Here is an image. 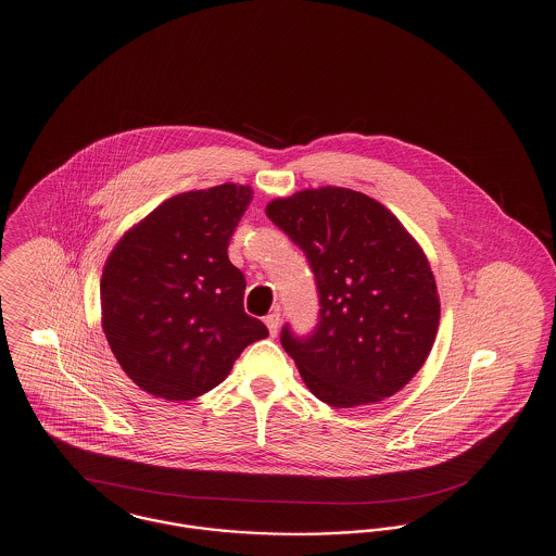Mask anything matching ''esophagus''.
Listing matches in <instances>:
<instances>
[{
    "label": "esophagus",
    "instance_id": "obj_1",
    "mask_svg": "<svg viewBox=\"0 0 556 556\" xmlns=\"http://www.w3.org/2000/svg\"><path fill=\"white\" fill-rule=\"evenodd\" d=\"M266 327H268V333L275 338L277 336V329H279V323H281V315L279 313H270L265 317Z\"/></svg>",
    "mask_w": 556,
    "mask_h": 556
}]
</instances>
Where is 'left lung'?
<instances>
[{
  "label": "left lung",
  "instance_id": "obj_1",
  "mask_svg": "<svg viewBox=\"0 0 556 556\" xmlns=\"http://www.w3.org/2000/svg\"><path fill=\"white\" fill-rule=\"evenodd\" d=\"M266 216L306 254L317 281L315 331L281 329L306 388L336 408L394 396L424 367L440 323L421 245L383 204L345 187L273 200Z\"/></svg>",
  "mask_w": 556,
  "mask_h": 556
}]
</instances>
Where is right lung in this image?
Instances as JSON below:
<instances>
[{
    "mask_svg": "<svg viewBox=\"0 0 556 556\" xmlns=\"http://www.w3.org/2000/svg\"><path fill=\"white\" fill-rule=\"evenodd\" d=\"M252 202L223 184L162 202L114 245L102 273V327L118 365L170 402L211 392L245 345L265 340L245 315V277L227 248Z\"/></svg>",
    "mask_w": 556,
    "mask_h": 556,
    "instance_id": "right-lung-1",
    "label": "right lung"
}]
</instances>
